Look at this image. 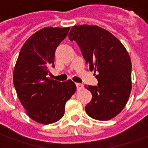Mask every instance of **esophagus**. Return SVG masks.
Returning <instances> with one entry per match:
<instances>
[{"mask_svg":"<svg viewBox=\"0 0 148 148\" xmlns=\"http://www.w3.org/2000/svg\"><path fill=\"white\" fill-rule=\"evenodd\" d=\"M75 85H76V88H77L78 90H80L81 89L84 88V85L82 84H75Z\"/></svg>","mask_w":148,"mask_h":148,"instance_id":"1","label":"esophagus"}]
</instances>
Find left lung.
<instances>
[{
    "label": "left lung",
    "instance_id": "left-lung-1",
    "mask_svg": "<svg viewBox=\"0 0 148 148\" xmlns=\"http://www.w3.org/2000/svg\"><path fill=\"white\" fill-rule=\"evenodd\" d=\"M69 38L77 43L90 70L98 73V85L85 86L92 95L85 106L87 114L99 121L117 116L132 89V63L127 50L114 35L97 26H73Z\"/></svg>",
    "mask_w": 148,
    "mask_h": 148
}]
</instances>
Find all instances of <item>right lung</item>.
Here are the masks:
<instances>
[{
	"label": "right lung",
	"mask_w": 148,
	"mask_h": 148,
	"mask_svg": "<svg viewBox=\"0 0 148 148\" xmlns=\"http://www.w3.org/2000/svg\"><path fill=\"white\" fill-rule=\"evenodd\" d=\"M70 27H46L31 35L20 49L13 73V84L23 106L31 119L52 124L64 114L65 103L75 92L72 80L59 82L47 77L54 68L58 45Z\"/></svg>",
	"instance_id": "right-lung-1"
}]
</instances>
